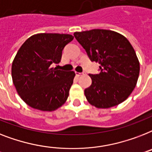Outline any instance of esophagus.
Masks as SVG:
<instances>
[{"instance_id": "obj_1", "label": "esophagus", "mask_w": 152, "mask_h": 152, "mask_svg": "<svg viewBox=\"0 0 152 152\" xmlns=\"http://www.w3.org/2000/svg\"><path fill=\"white\" fill-rule=\"evenodd\" d=\"M84 72H76V76H82V75H84Z\"/></svg>"}]
</instances>
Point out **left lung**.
Returning a JSON list of instances; mask_svg holds the SVG:
<instances>
[{"label":"left lung","instance_id":"obj_1","mask_svg":"<svg viewBox=\"0 0 152 152\" xmlns=\"http://www.w3.org/2000/svg\"><path fill=\"white\" fill-rule=\"evenodd\" d=\"M91 61L99 62L101 72L91 75L85 89L87 102L97 108H108L127 99L135 88L140 62L131 44L120 33L94 29L74 33Z\"/></svg>","mask_w":152,"mask_h":152}]
</instances>
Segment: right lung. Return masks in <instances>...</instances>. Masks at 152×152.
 <instances>
[{
    "instance_id": "right-lung-1",
    "label": "right lung",
    "mask_w": 152,
    "mask_h": 152,
    "mask_svg": "<svg viewBox=\"0 0 152 152\" xmlns=\"http://www.w3.org/2000/svg\"><path fill=\"white\" fill-rule=\"evenodd\" d=\"M70 34L37 33L28 38L12 61V81L23 102L31 108L52 112L67 101L76 76L52 67L61 61Z\"/></svg>"
}]
</instances>
